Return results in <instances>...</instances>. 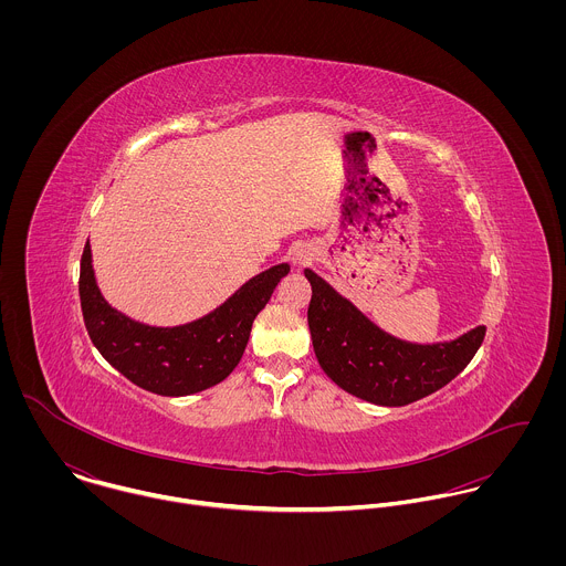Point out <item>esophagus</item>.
<instances>
[{
  "label": "esophagus",
  "instance_id": "obj_1",
  "mask_svg": "<svg viewBox=\"0 0 566 566\" xmlns=\"http://www.w3.org/2000/svg\"><path fill=\"white\" fill-rule=\"evenodd\" d=\"M305 259H307V256H305L303 252H296V254H294V261H296V263H303Z\"/></svg>",
  "mask_w": 566,
  "mask_h": 566
}]
</instances>
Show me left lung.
Wrapping results in <instances>:
<instances>
[{
  "instance_id": "8db88e82",
  "label": "left lung",
  "mask_w": 566,
  "mask_h": 566,
  "mask_svg": "<svg viewBox=\"0 0 566 566\" xmlns=\"http://www.w3.org/2000/svg\"><path fill=\"white\" fill-rule=\"evenodd\" d=\"M307 323L318 364L331 381L368 403L401 407L455 379L482 346L485 326L451 342H405L368 321L314 270Z\"/></svg>"
}]
</instances>
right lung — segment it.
Listing matches in <instances>:
<instances>
[{"mask_svg":"<svg viewBox=\"0 0 566 566\" xmlns=\"http://www.w3.org/2000/svg\"><path fill=\"white\" fill-rule=\"evenodd\" d=\"M287 272V263L272 265L193 323L150 326L104 301L86 240L78 285L84 326L102 357L135 386L161 397L196 395L224 381L240 364L252 321Z\"/></svg>","mask_w":566,"mask_h":566,"instance_id":"right-lung-1","label":"right lung"}]
</instances>
